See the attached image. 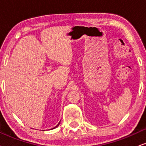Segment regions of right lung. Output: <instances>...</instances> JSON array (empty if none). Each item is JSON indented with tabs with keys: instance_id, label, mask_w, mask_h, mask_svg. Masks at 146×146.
I'll return each instance as SVG.
<instances>
[{
	"instance_id": "obj_1",
	"label": "right lung",
	"mask_w": 146,
	"mask_h": 146,
	"mask_svg": "<svg viewBox=\"0 0 146 146\" xmlns=\"http://www.w3.org/2000/svg\"><path fill=\"white\" fill-rule=\"evenodd\" d=\"M59 124H60V123H58V125H56V127H54V128H53V129H54V128H56V127H58V125H59Z\"/></svg>"
}]
</instances>
